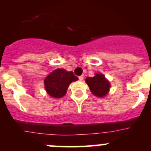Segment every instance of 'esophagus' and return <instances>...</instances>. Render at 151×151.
Listing matches in <instances>:
<instances>
[{"instance_id": "1", "label": "esophagus", "mask_w": 151, "mask_h": 151, "mask_svg": "<svg viewBox=\"0 0 151 151\" xmlns=\"http://www.w3.org/2000/svg\"><path fill=\"white\" fill-rule=\"evenodd\" d=\"M83 78H84V76H83V75H81V76H80V77H79V80H80V81H82V80H83Z\"/></svg>"}]
</instances>
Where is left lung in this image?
<instances>
[{"mask_svg":"<svg viewBox=\"0 0 151 151\" xmlns=\"http://www.w3.org/2000/svg\"><path fill=\"white\" fill-rule=\"evenodd\" d=\"M85 82L93 95L97 97H104L110 88V83L104 74L96 73L93 77H87Z\"/></svg>","mask_w":151,"mask_h":151,"instance_id":"1","label":"left lung"}]
</instances>
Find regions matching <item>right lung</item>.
Instances as JSON below:
<instances>
[{
	"instance_id": "obj_1",
	"label": "right lung",
	"mask_w": 151,
	"mask_h": 151,
	"mask_svg": "<svg viewBox=\"0 0 151 151\" xmlns=\"http://www.w3.org/2000/svg\"><path fill=\"white\" fill-rule=\"evenodd\" d=\"M77 80L78 77H76L72 71L58 68L50 73L44 82L49 96L55 99H60L66 93L69 85Z\"/></svg>"
}]
</instances>
